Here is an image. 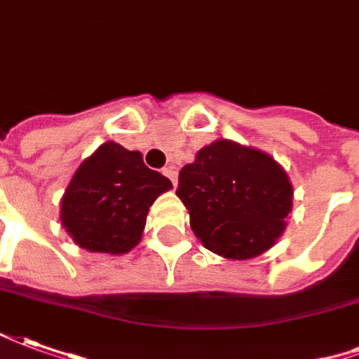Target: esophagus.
Instances as JSON below:
<instances>
[{"label":"esophagus","instance_id":"esophagus-1","mask_svg":"<svg viewBox=\"0 0 359 359\" xmlns=\"http://www.w3.org/2000/svg\"><path fill=\"white\" fill-rule=\"evenodd\" d=\"M162 174H164V176L168 177L170 182L176 185V183H177V172H176V168H172V166H168V168L162 170Z\"/></svg>","mask_w":359,"mask_h":359}]
</instances>
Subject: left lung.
Segmentation results:
<instances>
[{
	"label": "left lung",
	"instance_id": "1",
	"mask_svg": "<svg viewBox=\"0 0 359 359\" xmlns=\"http://www.w3.org/2000/svg\"><path fill=\"white\" fill-rule=\"evenodd\" d=\"M176 195L208 250L248 260L273 247L292 210L289 176L269 154L218 140L180 172Z\"/></svg>",
	"mask_w": 359,
	"mask_h": 359
}]
</instances>
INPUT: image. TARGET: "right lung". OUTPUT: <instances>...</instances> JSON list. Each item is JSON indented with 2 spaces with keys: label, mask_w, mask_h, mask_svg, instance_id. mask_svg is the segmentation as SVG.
Segmentation results:
<instances>
[{
  "label": "right lung",
  "mask_w": 359,
  "mask_h": 359,
  "mask_svg": "<svg viewBox=\"0 0 359 359\" xmlns=\"http://www.w3.org/2000/svg\"><path fill=\"white\" fill-rule=\"evenodd\" d=\"M172 182L140 151L107 141L80 164L61 198V224L78 247L126 255L141 241L149 206Z\"/></svg>",
  "instance_id": "1"
}]
</instances>
